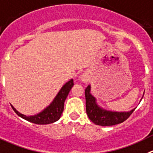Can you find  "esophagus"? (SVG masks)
<instances>
[{
  "instance_id": "esophagus-1",
  "label": "esophagus",
  "mask_w": 153,
  "mask_h": 153,
  "mask_svg": "<svg viewBox=\"0 0 153 153\" xmlns=\"http://www.w3.org/2000/svg\"><path fill=\"white\" fill-rule=\"evenodd\" d=\"M82 81H84V82H86V81H88V79H87L86 77H82Z\"/></svg>"
}]
</instances>
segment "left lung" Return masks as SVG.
Here are the masks:
<instances>
[{
	"label": "left lung",
	"instance_id": "1",
	"mask_svg": "<svg viewBox=\"0 0 153 153\" xmlns=\"http://www.w3.org/2000/svg\"><path fill=\"white\" fill-rule=\"evenodd\" d=\"M86 112L89 119L96 125L113 126L123 123L133 114L135 109L127 112H116L103 109L96 102V98L91 94V85L85 89Z\"/></svg>",
	"mask_w": 153,
	"mask_h": 153
}]
</instances>
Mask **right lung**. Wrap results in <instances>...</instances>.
Here are the masks:
<instances>
[{
    "label": "right lung",
    "mask_w": 153,
    "mask_h": 153,
    "mask_svg": "<svg viewBox=\"0 0 153 153\" xmlns=\"http://www.w3.org/2000/svg\"><path fill=\"white\" fill-rule=\"evenodd\" d=\"M73 79H71L68 82L65 84L59 91L56 97H55L53 102L51 103L46 108L41 111L39 114L33 115V116H26L24 114H20L16 111L14 107L11 105L12 108L18 116L22 117L26 120L36 123V124H49L54 123L58 120H59L64 110V103L66 99L68 93L71 91V88L73 87Z\"/></svg>",
    "instance_id": "1"
}]
</instances>
